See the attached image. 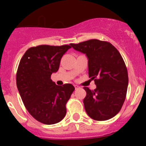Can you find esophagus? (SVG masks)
I'll return each mask as SVG.
<instances>
[{"label": "esophagus", "instance_id": "1", "mask_svg": "<svg viewBox=\"0 0 146 146\" xmlns=\"http://www.w3.org/2000/svg\"><path fill=\"white\" fill-rule=\"evenodd\" d=\"M74 88H75V90H77V89H79V88H80L79 86H77V85H75V86H74Z\"/></svg>", "mask_w": 146, "mask_h": 146}]
</instances>
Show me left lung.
<instances>
[{"label":"left lung","mask_w":146,"mask_h":146,"mask_svg":"<svg viewBox=\"0 0 146 146\" xmlns=\"http://www.w3.org/2000/svg\"><path fill=\"white\" fill-rule=\"evenodd\" d=\"M74 50L85 53L88 59L89 77L96 88H83L85 110L96 121H106L118 114L123 106L128 87V72L123 58L112 44L90 39L70 44Z\"/></svg>","instance_id":"8db88e82"}]
</instances>
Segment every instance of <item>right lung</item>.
<instances>
[{
	"mask_svg": "<svg viewBox=\"0 0 146 146\" xmlns=\"http://www.w3.org/2000/svg\"><path fill=\"white\" fill-rule=\"evenodd\" d=\"M70 45H38L28 49L20 60L16 75L23 102L32 116L44 124L58 123L66 113V104L74 91L72 84L57 86L51 74Z\"/></svg>",
	"mask_w": 146,
	"mask_h": 146,
	"instance_id": "right-lung-1",
	"label": "right lung"
}]
</instances>
